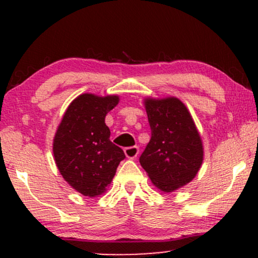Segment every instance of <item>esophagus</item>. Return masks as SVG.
<instances>
[{
    "instance_id": "34e87169",
    "label": "esophagus",
    "mask_w": 258,
    "mask_h": 258,
    "mask_svg": "<svg viewBox=\"0 0 258 258\" xmlns=\"http://www.w3.org/2000/svg\"><path fill=\"white\" fill-rule=\"evenodd\" d=\"M123 152H125L126 158L135 159V158H137V155H138V153H139V149H138V147L135 146V147L125 148V149H123Z\"/></svg>"
}]
</instances>
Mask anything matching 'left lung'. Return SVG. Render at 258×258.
Instances as JSON below:
<instances>
[{"label":"left lung","instance_id":"8db88e82","mask_svg":"<svg viewBox=\"0 0 258 258\" xmlns=\"http://www.w3.org/2000/svg\"><path fill=\"white\" fill-rule=\"evenodd\" d=\"M144 105L152 138L139 162L156 188L171 193L197 176L204 159L203 142L178 98H147Z\"/></svg>","mask_w":258,"mask_h":258}]
</instances>
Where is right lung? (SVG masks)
Returning a JSON list of instances; mask_svg holds the SVG:
<instances>
[{
    "mask_svg": "<svg viewBox=\"0 0 258 258\" xmlns=\"http://www.w3.org/2000/svg\"><path fill=\"white\" fill-rule=\"evenodd\" d=\"M119 103L117 96L85 93L74 99L59 123L53 154L63 178L85 197L105 191L114 178L123 150L110 141L105 116Z\"/></svg>",
    "mask_w": 258,
    "mask_h": 258,
    "instance_id": "1",
    "label": "right lung"
}]
</instances>
